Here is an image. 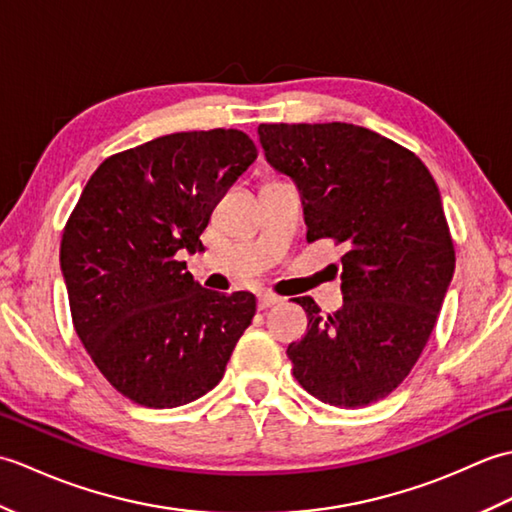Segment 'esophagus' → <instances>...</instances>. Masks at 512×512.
<instances>
[{"label": "esophagus", "mask_w": 512, "mask_h": 512, "mask_svg": "<svg viewBox=\"0 0 512 512\" xmlns=\"http://www.w3.org/2000/svg\"><path fill=\"white\" fill-rule=\"evenodd\" d=\"M279 301H281V297L273 295V292H259V295H257L259 310H266V308H270V306H277Z\"/></svg>", "instance_id": "1"}]
</instances>
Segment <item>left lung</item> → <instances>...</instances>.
Instances as JSON below:
<instances>
[{
	"instance_id": "obj_1",
	"label": "left lung",
	"mask_w": 512,
	"mask_h": 512,
	"mask_svg": "<svg viewBox=\"0 0 512 512\" xmlns=\"http://www.w3.org/2000/svg\"><path fill=\"white\" fill-rule=\"evenodd\" d=\"M266 158L301 191L308 242L332 239L343 308L323 317L295 303L308 334L288 345L299 385L334 407L358 409L409 376L436 328L455 268L438 184L424 162L350 123H262Z\"/></svg>"
}]
</instances>
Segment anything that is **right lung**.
I'll return each instance as SVG.
<instances>
[{
  "instance_id": "obj_1",
  "label": "right lung",
  "mask_w": 512,
  "mask_h": 512,
  "mask_svg": "<svg viewBox=\"0 0 512 512\" xmlns=\"http://www.w3.org/2000/svg\"><path fill=\"white\" fill-rule=\"evenodd\" d=\"M239 129L178 132L101 162L61 237L76 336L116 391L171 409L220 383L255 317L250 292L202 288L182 253H198L215 204L253 165Z\"/></svg>"
}]
</instances>
